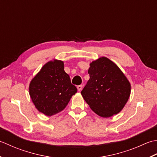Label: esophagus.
Here are the masks:
<instances>
[{"label":"esophagus","instance_id":"obj_1","mask_svg":"<svg viewBox=\"0 0 157 157\" xmlns=\"http://www.w3.org/2000/svg\"><path fill=\"white\" fill-rule=\"evenodd\" d=\"M82 85H78V86H77V89H78V91H81L82 90Z\"/></svg>","mask_w":157,"mask_h":157}]
</instances>
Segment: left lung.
<instances>
[{"label":"left lung","mask_w":157,"mask_h":157,"mask_svg":"<svg viewBox=\"0 0 157 157\" xmlns=\"http://www.w3.org/2000/svg\"><path fill=\"white\" fill-rule=\"evenodd\" d=\"M89 80L81 91L83 99L98 116L108 118L123 110L131 84L116 63L101 57L90 63Z\"/></svg>","instance_id":"1"}]
</instances>
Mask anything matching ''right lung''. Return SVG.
<instances>
[{
    "label": "right lung",
    "instance_id": "obj_1",
    "mask_svg": "<svg viewBox=\"0 0 157 157\" xmlns=\"http://www.w3.org/2000/svg\"><path fill=\"white\" fill-rule=\"evenodd\" d=\"M76 92L77 89L64 71V63L56 59L46 63L29 85V94L35 107L48 117L64 109Z\"/></svg>",
    "mask_w": 157,
    "mask_h": 157
}]
</instances>
